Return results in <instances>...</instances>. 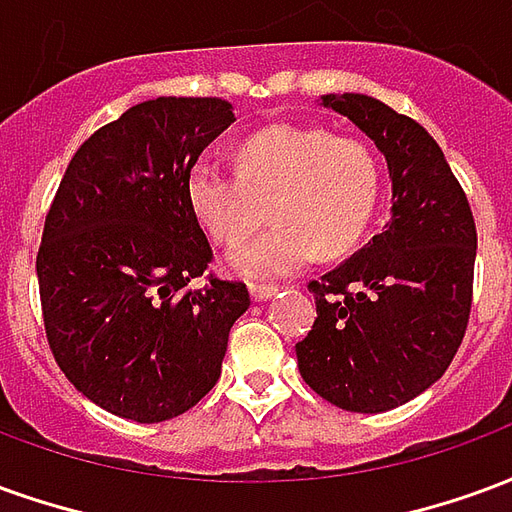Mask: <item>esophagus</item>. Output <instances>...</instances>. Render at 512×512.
<instances>
[{"label":"esophagus","instance_id":"obj_1","mask_svg":"<svg viewBox=\"0 0 512 512\" xmlns=\"http://www.w3.org/2000/svg\"><path fill=\"white\" fill-rule=\"evenodd\" d=\"M249 293H252V299L255 301H266L277 293V285H257V282H252V285H249Z\"/></svg>","mask_w":512,"mask_h":512}]
</instances>
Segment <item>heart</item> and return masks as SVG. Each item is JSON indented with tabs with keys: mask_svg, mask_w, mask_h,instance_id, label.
<instances>
[{
	"mask_svg": "<svg viewBox=\"0 0 512 512\" xmlns=\"http://www.w3.org/2000/svg\"><path fill=\"white\" fill-rule=\"evenodd\" d=\"M381 167L359 136L323 126L274 123L246 136L235 172L200 161L186 175V200L216 244L235 246L268 222L277 227L235 249L230 268L244 277H285L323 252H351L373 222Z\"/></svg>",
	"mask_w": 512,
	"mask_h": 512,
	"instance_id": "heart-1",
	"label": "heart"
}]
</instances>
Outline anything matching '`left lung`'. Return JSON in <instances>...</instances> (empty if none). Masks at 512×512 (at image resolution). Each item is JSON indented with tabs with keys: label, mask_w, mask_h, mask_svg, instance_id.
<instances>
[{
	"label": "left lung",
	"mask_w": 512,
	"mask_h": 512,
	"mask_svg": "<svg viewBox=\"0 0 512 512\" xmlns=\"http://www.w3.org/2000/svg\"><path fill=\"white\" fill-rule=\"evenodd\" d=\"M386 156L392 219L307 288L315 323L296 343L301 378L356 414L403 406L436 384L472 312L477 227L461 183L417 120L370 95H323Z\"/></svg>",
	"instance_id": "left-lung-1"
}]
</instances>
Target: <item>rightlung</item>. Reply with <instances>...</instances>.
Segmentation results:
<instances>
[{"label":"right lung","instance_id":"1","mask_svg":"<svg viewBox=\"0 0 512 512\" xmlns=\"http://www.w3.org/2000/svg\"><path fill=\"white\" fill-rule=\"evenodd\" d=\"M235 120L222 98H156L84 142L51 200L38 285L46 340L84 397L117 417L164 422L222 373L244 282L208 274L211 244L186 175Z\"/></svg>","mask_w":512,"mask_h":512}]
</instances>
